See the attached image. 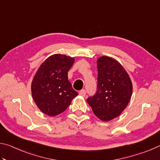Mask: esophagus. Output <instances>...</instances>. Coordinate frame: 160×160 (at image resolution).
Listing matches in <instances>:
<instances>
[{
	"instance_id": "34e87169",
	"label": "esophagus",
	"mask_w": 160,
	"mask_h": 160,
	"mask_svg": "<svg viewBox=\"0 0 160 160\" xmlns=\"http://www.w3.org/2000/svg\"><path fill=\"white\" fill-rule=\"evenodd\" d=\"M79 94H80V96H82V97H85L86 91H85V90H80V92H79Z\"/></svg>"
}]
</instances>
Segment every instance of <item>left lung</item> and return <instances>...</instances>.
Listing matches in <instances>:
<instances>
[{"label": "left lung", "instance_id": "1", "mask_svg": "<svg viewBox=\"0 0 160 160\" xmlns=\"http://www.w3.org/2000/svg\"><path fill=\"white\" fill-rule=\"evenodd\" d=\"M97 65V90L87 102L97 118L109 121L126 108L132 96V85L128 72L114 58L101 56Z\"/></svg>", "mask_w": 160, "mask_h": 160}]
</instances>
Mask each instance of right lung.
Wrapping results in <instances>:
<instances>
[{"mask_svg": "<svg viewBox=\"0 0 160 160\" xmlns=\"http://www.w3.org/2000/svg\"><path fill=\"white\" fill-rule=\"evenodd\" d=\"M74 62V58L56 53L46 59L37 70L31 85L32 95L45 114H60L78 95L68 80V72Z\"/></svg>", "mask_w": 160, "mask_h": 160, "instance_id": "right-lung-1", "label": "right lung"}]
</instances>
